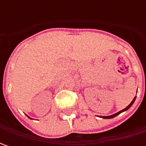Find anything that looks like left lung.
<instances>
[{
    "mask_svg": "<svg viewBox=\"0 0 146 146\" xmlns=\"http://www.w3.org/2000/svg\"><path fill=\"white\" fill-rule=\"evenodd\" d=\"M135 100H136V97L133 98V100L132 101V102L129 104L127 106L126 108H124L123 110H120V111H119V112H117L116 114H114V115H109V116H102V118H103V119H112V118H114V117H115V116H117L118 115H119L120 113H122V112H123V111H125V110H128L131 106H132V105L133 103H134V102H135Z\"/></svg>",
    "mask_w": 146,
    "mask_h": 146,
    "instance_id": "obj_1",
    "label": "left lung"
}]
</instances>
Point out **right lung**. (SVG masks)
Here are the masks:
<instances>
[{
	"label": "right lung",
	"mask_w": 146,
	"mask_h": 146,
	"mask_svg": "<svg viewBox=\"0 0 146 146\" xmlns=\"http://www.w3.org/2000/svg\"><path fill=\"white\" fill-rule=\"evenodd\" d=\"M29 118H30V117H29ZM30 119H31V118H30Z\"/></svg>",
	"instance_id": "obj_1"
}]
</instances>
